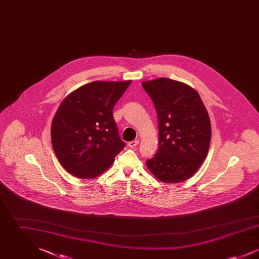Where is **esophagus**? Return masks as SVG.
<instances>
[{"label":"esophagus","instance_id":"obj_1","mask_svg":"<svg viewBox=\"0 0 259 259\" xmlns=\"http://www.w3.org/2000/svg\"><path fill=\"white\" fill-rule=\"evenodd\" d=\"M139 143H140V141L139 140H134V141H132V142H129L128 143V147L131 148H134L139 145Z\"/></svg>","mask_w":259,"mask_h":259}]
</instances>
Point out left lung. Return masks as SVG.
Instances as JSON below:
<instances>
[{
    "label": "left lung",
    "mask_w": 259,
    "mask_h": 259,
    "mask_svg": "<svg viewBox=\"0 0 259 259\" xmlns=\"http://www.w3.org/2000/svg\"><path fill=\"white\" fill-rule=\"evenodd\" d=\"M158 117L159 147L147 161L148 170L165 184L183 183L207 157L211 127L197 91L167 77L143 81Z\"/></svg>",
    "instance_id": "8db88e82"
}]
</instances>
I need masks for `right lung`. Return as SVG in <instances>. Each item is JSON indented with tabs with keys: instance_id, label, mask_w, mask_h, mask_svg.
<instances>
[{
	"instance_id": "1",
	"label": "right lung",
	"mask_w": 259,
	"mask_h": 259,
	"mask_svg": "<svg viewBox=\"0 0 259 259\" xmlns=\"http://www.w3.org/2000/svg\"><path fill=\"white\" fill-rule=\"evenodd\" d=\"M131 82L92 81L59 105L51 123V143L64 169L74 177L97 178L123 149L112 111Z\"/></svg>"
}]
</instances>
